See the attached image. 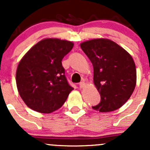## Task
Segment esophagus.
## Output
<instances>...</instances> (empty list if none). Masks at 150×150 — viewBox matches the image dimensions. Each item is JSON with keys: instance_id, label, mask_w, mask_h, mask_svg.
Returning <instances> with one entry per match:
<instances>
[{"instance_id": "esophagus-1", "label": "esophagus", "mask_w": 150, "mask_h": 150, "mask_svg": "<svg viewBox=\"0 0 150 150\" xmlns=\"http://www.w3.org/2000/svg\"><path fill=\"white\" fill-rule=\"evenodd\" d=\"M85 86H86V83H85L84 81H81V82L80 83L79 86H80V88H84Z\"/></svg>"}]
</instances>
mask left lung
I'll return each instance as SVG.
<instances>
[{"instance_id":"8db88e82","label":"left lung","mask_w":150,"mask_h":150,"mask_svg":"<svg viewBox=\"0 0 150 150\" xmlns=\"http://www.w3.org/2000/svg\"><path fill=\"white\" fill-rule=\"evenodd\" d=\"M93 67V83L101 102L92 107L101 112L121 107L132 95L137 84V69L132 57L123 48L107 38L81 43Z\"/></svg>"}]
</instances>
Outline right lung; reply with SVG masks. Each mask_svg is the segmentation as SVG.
Segmentation results:
<instances>
[{"mask_svg":"<svg viewBox=\"0 0 150 150\" xmlns=\"http://www.w3.org/2000/svg\"><path fill=\"white\" fill-rule=\"evenodd\" d=\"M74 43L59 38L43 39L22 58L16 72L18 92L26 105L40 113L59 109L73 88L62 64Z\"/></svg>","mask_w":150,"mask_h":150,"instance_id":"1","label":"right lung"}]
</instances>
